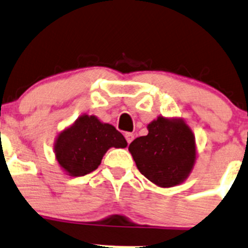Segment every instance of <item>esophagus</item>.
Wrapping results in <instances>:
<instances>
[{"label":"esophagus","mask_w":248,"mask_h":248,"mask_svg":"<svg viewBox=\"0 0 248 248\" xmlns=\"http://www.w3.org/2000/svg\"><path fill=\"white\" fill-rule=\"evenodd\" d=\"M125 139L128 141V143H130L134 140V134L133 133H125Z\"/></svg>","instance_id":"34e87169"}]
</instances>
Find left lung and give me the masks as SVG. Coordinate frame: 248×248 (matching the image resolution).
<instances>
[{"mask_svg": "<svg viewBox=\"0 0 248 248\" xmlns=\"http://www.w3.org/2000/svg\"><path fill=\"white\" fill-rule=\"evenodd\" d=\"M148 134L129 145L136 167L159 187L184 183L196 163L195 135L180 118L159 115L147 125Z\"/></svg>", "mask_w": 248, "mask_h": 248, "instance_id": "obj_1", "label": "left lung"}]
</instances>
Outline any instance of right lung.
<instances>
[{
	"label": "right lung",
	"instance_id": "right-lung-1",
	"mask_svg": "<svg viewBox=\"0 0 248 248\" xmlns=\"http://www.w3.org/2000/svg\"><path fill=\"white\" fill-rule=\"evenodd\" d=\"M124 136L96 115L82 114L57 135L55 155L61 168L69 176H84L98 168L110 147L124 148Z\"/></svg>",
	"mask_w": 248,
	"mask_h": 248
}]
</instances>
